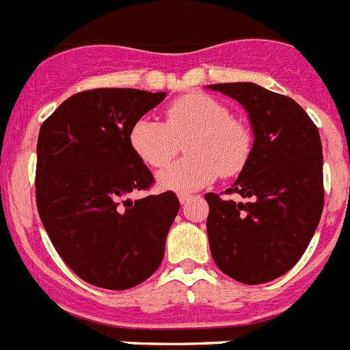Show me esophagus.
Masks as SVG:
<instances>
[{
	"instance_id": "1",
	"label": "esophagus",
	"mask_w": 350,
	"mask_h": 350,
	"mask_svg": "<svg viewBox=\"0 0 350 350\" xmlns=\"http://www.w3.org/2000/svg\"><path fill=\"white\" fill-rule=\"evenodd\" d=\"M178 197H179V202H181V204H187L188 200H190V195H188V193H179Z\"/></svg>"
}]
</instances>
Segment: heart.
Instances as JSON below:
<instances>
[{
    "label": "heart",
    "instance_id": "1",
    "mask_svg": "<svg viewBox=\"0 0 350 350\" xmlns=\"http://www.w3.org/2000/svg\"><path fill=\"white\" fill-rule=\"evenodd\" d=\"M188 157L178 160L157 178L165 190L191 193L207 187L219 174L235 176L247 165L253 152L250 129L232 118L223 103L206 94H188L165 108V124L143 116L131 127L132 152L148 167H165L181 141Z\"/></svg>",
    "mask_w": 350,
    "mask_h": 350
}]
</instances>
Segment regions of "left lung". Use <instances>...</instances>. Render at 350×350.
<instances>
[{
	"label": "left lung",
	"mask_w": 350,
	"mask_h": 350,
	"mask_svg": "<svg viewBox=\"0 0 350 350\" xmlns=\"http://www.w3.org/2000/svg\"><path fill=\"white\" fill-rule=\"evenodd\" d=\"M209 89L239 100L254 132L250 162L225 191L247 200L206 195L211 254L235 281H273L297 265L319 225L324 204L319 131L291 97L256 83Z\"/></svg>",
	"instance_id": "left-lung-1"
}]
</instances>
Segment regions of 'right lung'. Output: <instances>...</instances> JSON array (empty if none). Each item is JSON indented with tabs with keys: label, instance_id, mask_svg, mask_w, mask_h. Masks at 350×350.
<instances>
[{
	"label": "right lung",
	"instance_id": "obj_1",
	"mask_svg": "<svg viewBox=\"0 0 350 350\" xmlns=\"http://www.w3.org/2000/svg\"><path fill=\"white\" fill-rule=\"evenodd\" d=\"M163 97L137 89L85 90L40 129L38 213L66 265L89 284L134 288L162 263L178 197H125L155 181L132 152L129 132Z\"/></svg>",
	"mask_w": 350,
	"mask_h": 350
}]
</instances>
